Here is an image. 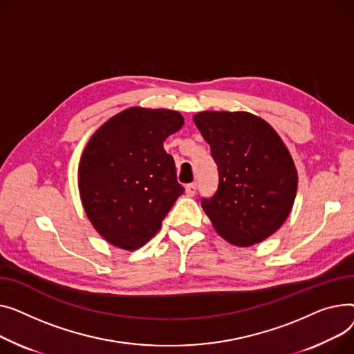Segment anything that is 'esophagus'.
<instances>
[{"label":"esophagus","mask_w":354,"mask_h":354,"mask_svg":"<svg viewBox=\"0 0 354 354\" xmlns=\"http://www.w3.org/2000/svg\"><path fill=\"white\" fill-rule=\"evenodd\" d=\"M197 192V183H190L185 185V193L187 196H194Z\"/></svg>","instance_id":"1"}]
</instances>
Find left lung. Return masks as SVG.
<instances>
[{
    "instance_id": "8db88e82",
    "label": "left lung",
    "mask_w": 354,
    "mask_h": 354,
    "mask_svg": "<svg viewBox=\"0 0 354 354\" xmlns=\"http://www.w3.org/2000/svg\"><path fill=\"white\" fill-rule=\"evenodd\" d=\"M194 124L209 142L218 185L201 207L217 233L240 247L272 236L292 210L297 171L272 126L244 111L198 113Z\"/></svg>"
}]
</instances>
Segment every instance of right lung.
<instances>
[{"mask_svg":"<svg viewBox=\"0 0 354 354\" xmlns=\"http://www.w3.org/2000/svg\"><path fill=\"white\" fill-rule=\"evenodd\" d=\"M184 124L178 111H122L94 133L82 153L78 187L95 230L115 247L136 250L160 230L184 193L162 142Z\"/></svg>","mask_w":354,"mask_h":354,"instance_id":"obj_1","label":"right lung"}]
</instances>
